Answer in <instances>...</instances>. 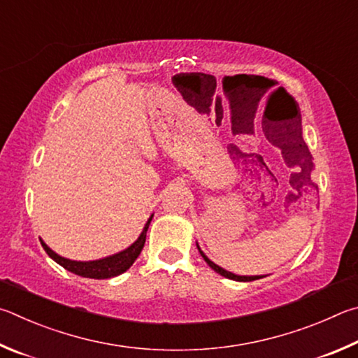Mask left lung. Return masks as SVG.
Masks as SVG:
<instances>
[{
    "mask_svg": "<svg viewBox=\"0 0 358 358\" xmlns=\"http://www.w3.org/2000/svg\"><path fill=\"white\" fill-rule=\"evenodd\" d=\"M310 166H313L311 163H310ZM198 250H199V253H201V256L204 258V261L208 262L209 264V267L210 268H214V271L217 272V273H220V275H223L224 278H229V280H236V281H253V280H259V278H264V275H252V277H248V275H236V273H233V272H228V271H224V268H222L220 266H217L215 262H212L208 256H206L204 253H203V250L199 248V245H198Z\"/></svg>",
    "mask_w": 358,
    "mask_h": 358,
    "instance_id": "obj_1",
    "label": "left lung"
}]
</instances>
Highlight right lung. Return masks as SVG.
<instances>
[{"mask_svg":"<svg viewBox=\"0 0 358 358\" xmlns=\"http://www.w3.org/2000/svg\"><path fill=\"white\" fill-rule=\"evenodd\" d=\"M150 220H152V215L149 217V220L146 222V224H144L143 233L140 234V237H138V239L131 243L129 248H125L116 255L106 256V258L96 259V261H72V259L62 258V256H59L58 253H55L42 239H41V243L50 258L58 262L59 266L64 267L69 272L80 275V277L94 278V280L113 278L124 273L127 268H130V266L134 264L135 259L140 256L141 250L144 247V242H146V233H148Z\"/></svg>","mask_w":358,"mask_h":358,"instance_id":"obj_1","label":"right lung"}]
</instances>
